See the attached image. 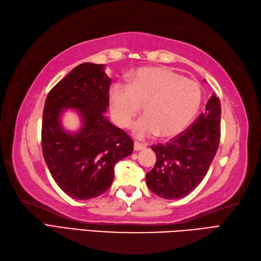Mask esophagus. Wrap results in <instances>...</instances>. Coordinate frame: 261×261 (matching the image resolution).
Segmentation results:
<instances>
[{
	"mask_svg": "<svg viewBox=\"0 0 261 261\" xmlns=\"http://www.w3.org/2000/svg\"><path fill=\"white\" fill-rule=\"evenodd\" d=\"M145 147H146V145L143 144V143H138V142H135V143H134V150H135V151L144 150Z\"/></svg>",
	"mask_w": 261,
	"mask_h": 261,
	"instance_id": "34e87169",
	"label": "esophagus"
}]
</instances>
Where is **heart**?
<instances>
[{"instance_id": "obj_1", "label": "heart", "mask_w": 261, "mask_h": 261, "mask_svg": "<svg viewBox=\"0 0 261 261\" xmlns=\"http://www.w3.org/2000/svg\"><path fill=\"white\" fill-rule=\"evenodd\" d=\"M115 123L126 128L144 107L146 116L133 126L138 138H172L188 128L201 103L198 83L163 67H144L130 76L128 87L115 84L109 91Z\"/></svg>"}]
</instances>
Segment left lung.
<instances>
[{
    "mask_svg": "<svg viewBox=\"0 0 261 261\" xmlns=\"http://www.w3.org/2000/svg\"><path fill=\"white\" fill-rule=\"evenodd\" d=\"M221 102L212 94L194 124L166 144L152 145L156 162L146 173V185L166 199L189 195L205 178L220 144Z\"/></svg>",
    "mask_w": 261,
    "mask_h": 261,
    "instance_id": "obj_1",
    "label": "left lung"
}]
</instances>
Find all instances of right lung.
I'll use <instances>...</instances> for the list:
<instances>
[{
  "mask_svg": "<svg viewBox=\"0 0 261 261\" xmlns=\"http://www.w3.org/2000/svg\"><path fill=\"white\" fill-rule=\"evenodd\" d=\"M103 64L83 63L62 79L47 95L42 115L41 146L53 179L74 199L98 197L113 184L115 164L133 152L134 142L105 117L111 79ZM74 109L83 126L67 132L64 110Z\"/></svg>",
  "mask_w": 261,
  "mask_h": 261,
  "instance_id": "obj_1",
  "label": "right lung"
}]
</instances>
